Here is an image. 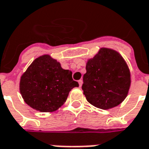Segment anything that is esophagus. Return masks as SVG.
Segmentation results:
<instances>
[{"label":"esophagus","mask_w":149,"mask_h":149,"mask_svg":"<svg viewBox=\"0 0 149 149\" xmlns=\"http://www.w3.org/2000/svg\"><path fill=\"white\" fill-rule=\"evenodd\" d=\"M82 80L81 79V80H78V84H79V87H81V85H82Z\"/></svg>","instance_id":"34e87169"}]
</instances>
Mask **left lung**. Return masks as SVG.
<instances>
[{
	"instance_id": "left-lung-1",
	"label": "left lung",
	"mask_w": 149,
	"mask_h": 149,
	"mask_svg": "<svg viewBox=\"0 0 149 149\" xmlns=\"http://www.w3.org/2000/svg\"><path fill=\"white\" fill-rule=\"evenodd\" d=\"M131 85L127 64L118 52L101 48L86 64L82 90L86 100L94 107L108 109L120 104Z\"/></svg>"
}]
</instances>
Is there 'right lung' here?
Listing matches in <instances>:
<instances>
[{
	"label": "right lung",
	"mask_w": 149,
	"mask_h": 149,
	"mask_svg": "<svg viewBox=\"0 0 149 149\" xmlns=\"http://www.w3.org/2000/svg\"><path fill=\"white\" fill-rule=\"evenodd\" d=\"M78 86L71 71L62 68L49 55H42L22 75L19 88L29 107L40 112H54L66 102L69 92Z\"/></svg>",
	"instance_id": "add662e5"
}]
</instances>
